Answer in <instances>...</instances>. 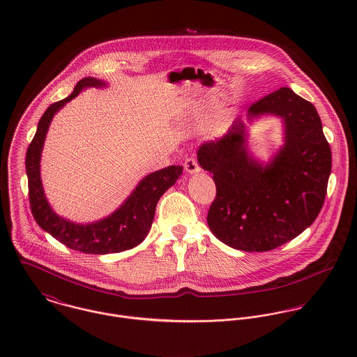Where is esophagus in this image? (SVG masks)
<instances>
[{
  "mask_svg": "<svg viewBox=\"0 0 357 357\" xmlns=\"http://www.w3.org/2000/svg\"><path fill=\"white\" fill-rule=\"evenodd\" d=\"M184 169H185V172L190 173V174H195V173H199V172H201V166H199L197 158H194V156H190V158L185 159V162H184Z\"/></svg>",
  "mask_w": 357,
  "mask_h": 357,
  "instance_id": "obj_1",
  "label": "esophagus"
}]
</instances>
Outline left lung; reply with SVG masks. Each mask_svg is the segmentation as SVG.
Segmentation results:
<instances>
[{"instance_id":"1","label":"left lung","mask_w":357,"mask_h":357,"mask_svg":"<svg viewBox=\"0 0 357 357\" xmlns=\"http://www.w3.org/2000/svg\"><path fill=\"white\" fill-rule=\"evenodd\" d=\"M264 116L282 122L284 144L269 161L248 149V127ZM198 163L213 173L217 195L207 224L227 246L268 252L300 234L319 215L331 173V150L312 102L290 88L265 96L236 118L218 142L201 146Z\"/></svg>"}]
</instances>
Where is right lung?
I'll use <instances>...</instances> for the list:
<instances>
[{
  "label": "right lung",
  "instance_id": "1",
  "mask_svg": "<svg viewBox=\"0 0 357 357\" xmlns=\"http://www.w3.org/2000/svg\"><path fill=\"white\" fill-rule=\"evenodd\" d=\"M107 86L108 82L104 79L86 77L75 85L70 96L50 105L38 122L36 136L26 153L30 206L37 224L64 246L86 255L119 253L140 245L151 229L159 198L183 173L181 166L172 165L147 174L118 208L92 222H75L53 210L41 180V155L52 119L82 91Z\"/></svg>",
  "mask_w": 357,
  "mask_h": 357
}]
</instances>
